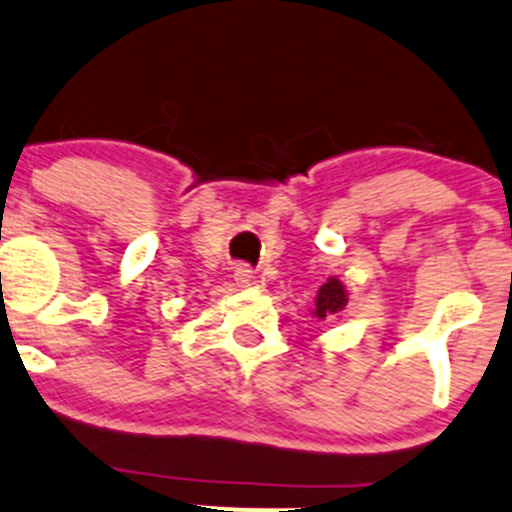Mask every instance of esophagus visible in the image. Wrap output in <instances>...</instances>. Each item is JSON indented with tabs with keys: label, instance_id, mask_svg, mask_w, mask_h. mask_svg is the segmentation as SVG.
<instances>
[{
	"label": "esophagus",
	"instance_id": "esophagus-1",
	"mask_svg": "<svg viewBox=\"0 0 512 512\" xmlns=\"http://www.w3.org/2000/svg\"><path fill=\"white\" fill-rule=\"evenodd\" d=\"M234 281H236V286H241V288L254 286V281H256L254 268L246 266V263H241V266H236V271H234Z\"/></svg>",
	"mask_w": 512,
	"mask_h": 512
}]
</instances>
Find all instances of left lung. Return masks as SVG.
<instances>
[{
  "label": "left lung",
  "mask_w": 512,
  "mask_h": 512,
  "mask_svg": "<svg viewBox=\"0 0 512 512\" xmlns=\"http://www.w3.org/2000/svg\"><path fill=\"white\" fill-rule=\"evenodd\" d=\"M346 288L338 278H328L321 288H318V296H316V318L326 321V318L336 316L338 311H343L346 306Z\"/></svg>",
  "instance_id": "obj_1"
}]
</instances>
